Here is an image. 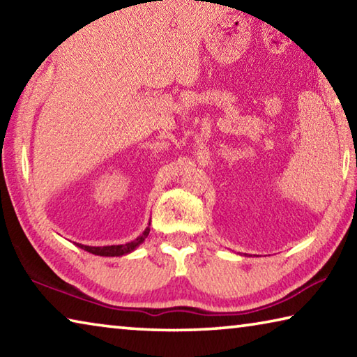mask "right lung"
<instances>
[{
  "label": "right lung",
  "instance_id": "right-lung-1",
  "mask_svg": "<svg viewBox=\"0 0 357 357\" xmlns=\"http://www.w3.org/2000/svg\"><path fill=\"white\" fill-rule=\"evenodd\" d=\"M149 234V225L144 228V231L138 236L137 239L130 241L128 244H118V245H104V247H94V245H83V244H78L77 245L80 247V249L86 250L89 253H93V255H100V257H123V255H128V253L134 252L138 245H140L144 239L148 238Z\"/></svg>",
  "mask_w": 357,
  "mask_h": 357
}]
</instances>
